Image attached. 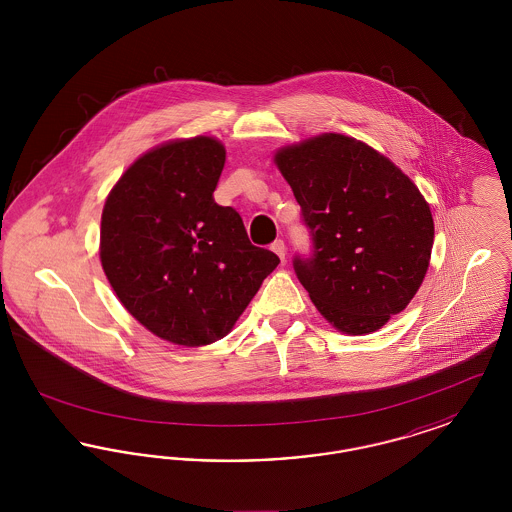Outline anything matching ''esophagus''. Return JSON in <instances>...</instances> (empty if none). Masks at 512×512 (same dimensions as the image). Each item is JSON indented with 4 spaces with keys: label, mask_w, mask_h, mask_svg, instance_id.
<instances>
[{
    "label": "esophagus",
    "mask_w": 512,
    "mask_h": 512,
    "mask_svg": "<svg viewBox=\"0 0 512 512\" xmlns=\"http://www.w3.org/2000/svg\"><path fill=\"white\" fill-rule=\"evenodd\" d=\"M270 249L284 261L286 259V244H284V240H274L272 245H270Z\"/></svg>",
    "instance_id": "esophagus-1"
}]
</instances>
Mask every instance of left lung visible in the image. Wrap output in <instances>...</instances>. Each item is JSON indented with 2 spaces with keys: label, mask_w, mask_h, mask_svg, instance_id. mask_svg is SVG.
Returning <instances> with one entry per match:
<instances>
[{
  "label": "left lung",
  "mask_w": 512,
  "mask_h": 512,
  "mask_svg": "<svg viewBox=\"0 0 512 512\" xmlns=\"http://www.w3.org/2000/svg\"><path fill=\"white\" fill-rule=\"evenodd\" d=\"M311 251L293 270L318 311L345 334H370L401 313L430 265L434 220L390 159L359 140L322 134L276 153Z\"/></svg>",
  "instance_id": "left-lung-1"
}]
</instances>
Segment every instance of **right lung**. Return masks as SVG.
I'll list each match as a JSON object with an SVG mask.
<instances>
[{
	"instance_id": "add662e5",
	"label": "right lung",
	"mask_w": 512,
	"mask_h": 512,
	"mask_svg": "<svg viewBox=\"0 0 512 512\" xmlns=\"http://www.w3.org/2000/svg\"><path fill=\"white\" fill-rule=\"evenodd\" d=\"M226 151L197 136L142 155L105 201L101 267L149 332L197 347L224 338L280 259L251 244L213 192Z\"/></svg>"
}]
</instances>
